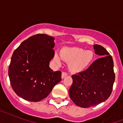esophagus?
<instances>
[{
	"mask_svg": "<svg viewBox=\"0 0 123 123\" xmlns=\"http://www.w3.org/2000/svg\"><path fill=\"white\" fill-rule=\"evenodd\" d=\"M67 75H68L67 72H64H64H62V75H61L62 79H64V78L66 77Z\"/></svg>",
	"mask_w": 123,
	"mask_h": 123,
	"instance_id": "34e87169",
	"label": "esophagus"
}]
</instances>
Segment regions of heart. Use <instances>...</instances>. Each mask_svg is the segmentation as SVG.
Listing matches in <instances>:
<instances>
[{"instance_id": "obj_1", "label": "heart", "mask_w": 123, "mask_h": 123, "mask_svg": "<svg viewBox=\"0 0 123 123\" xmlns=\"http://www.w3.org/2000/svg\"><path fill=\"white\" fill-rule=\"evenodd\" d=\"M62 60L69 63V70L73 73H79L86 69L93 59L94 54L91 50H84L77 47H65L60 51ZM54 61L60 63L59 57L57 54L54 56Z\"/></svg>"}]
</instances>
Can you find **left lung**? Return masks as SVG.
I'll list each match as a JSON object with an SVG mask.
<instances>
[{
  "instance_id": "8db88e82",
  "label": "left lung",
  "mask_w": 123,
  "mask_h": 123,
  "mask_svg": "<svg viewBox=\"0 0 123 123\" xmlns=\"http://www.w3.org/2000/svg\"><path fill=\"white\" fill-rule=\"evenodd\" d=\"M99 55L85 71L72 75L73 84L69 90L70 98L80 107L88 108L107 100L112 91L115 81L112 56L103 46L94 44Z\"/></svg>"
}]
</instances>
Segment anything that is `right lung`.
<instances>
[{
	"label": "right lung",
	"instance_id": "obj_1",
	"mask_svg": "<svg viewBox=\"0 0 123 123\" xmlns=\"http://www.w3.org/2000/svg\"><path fill=\"white\" fill-rule=\"evenodd\" d=\"M54 45V37L37 34L14 50L8 74L11 87L18 96L27 101H41L61 80V71H54L49 67L55 54Z\"/></svg>",
	"mask_w": 123,
	"mask_h": 123
}]
</instances>
